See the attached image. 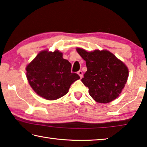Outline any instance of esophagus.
Returning <instances> with one entry per match:
<instances>
[{
  "instance_id": "esophagus-1",
  "label": "esophagus",
  "mask_w": 147,
  "mask_h": 147,
  "mask_svg": "<svg viewBox=\"0 0 147 147\" xmlns=\"http://www.w3.org/2000/svg\"><path fill=\"white\" fill-rule=\"evenodd\" d=\"M78 74L80 77V78H82L83 77V72L82 71H78Z\"/></svg>"
}]
</instances>
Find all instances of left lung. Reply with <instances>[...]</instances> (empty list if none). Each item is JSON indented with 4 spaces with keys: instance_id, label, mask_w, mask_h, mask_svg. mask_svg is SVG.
Segmentation results:
<instances>
[{
    "instance_id": "left-lung-1",
    "label": "left lung",
    "mask_w": 147,
    "mask_h": 147,
    "mask_svg": "<svg viewBox=\"0 0 147 147\" xmlns=\"http://www.w3.org/2000/svg\"><path fill=\"white\" fill-rule=\"evenodd\" d=\"M76 51L86 61L88 70L82 82L89 88V93L99 103H108L119 96L127 81L128 69L123 61L106 50L87 52Z\"/></svg>"
}]
</instances>
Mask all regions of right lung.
Segmentation results:
<instances>
[{"label":"right lung","mask_w":147,"mask_h":147,"mask_svg":"<svg viewBox=\"0 0 147 147\" xmlns=\"http://www.w3.org/2000/svg\"><path fill=\"white\" fill-rule=\"evenodd\" d=\"M26 78L34 91L47 100L61 98L68 93L71 84L80 79L71 73V64L59 51L39 53L27 65Z\"/></svg>","instance_id":"add662e5"}]
</instances>
